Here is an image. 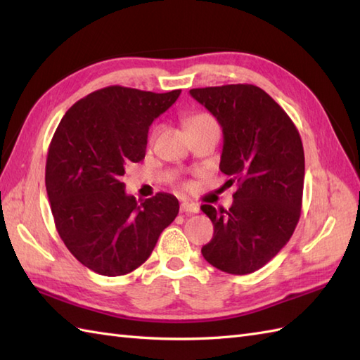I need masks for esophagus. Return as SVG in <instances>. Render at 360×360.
<instances>
[{"mask_svg":"<svg viewBox=\"0 0 360 360\" xmlns=\"http://www.w3.org/2000/svg\"><path fill=\"white\" fill-rule=\"evenodd\" d=\"M181 212L182 213H198L200 212V205L192 202H181Z\"/></svg>","mask_w":360,"mask_h":360,"instance_id":"1","label":"esophagus"}]
</instances>
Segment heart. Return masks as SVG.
Wrapping results in <instances>:
<instances>
[{
  "mask_svg": "<svg viewBox=\"0 0 360 360\" xmlns=\"http://www.w3.org/2000/svg\"><path fill=\"white\" fill-rule=\"evenodd\" d=\"M210 122H215V119H213L210 114H205V112H201V114H196V116H192L188 119L187 122V128L188 127H195V125H202V124H210Z\"/></svg>",
  "mask_w": 360,
  "mask_h": 360,
  "instance_id": "1",
  "label": "heart"
}]
</instances>
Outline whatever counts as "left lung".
<instances>
[{"label": "left lung", "mask_w": 360, "mask_h": 360, "mask_svg": "<svg viewBox=\"0 0 360 360\" xmlns=\"http://www.w3.org/2000/svg\"><path fill=\"white\" fill-rule=\"evenodd\" d=\"M223 127L219 170L236 182L232 207L201 210L213 223L202 257L246 275L278 254L300 219L304 153L294 122L262 88L248 83L190 89Z\"/></svg>", "instance_id": "obj_1"}]
</instances>
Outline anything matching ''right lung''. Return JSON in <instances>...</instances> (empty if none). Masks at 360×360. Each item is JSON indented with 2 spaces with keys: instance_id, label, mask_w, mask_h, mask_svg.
<instances>
[{
  "instance_id": "right-lung-1",
  "label": "right lung",
  "mask_w": 360,
  "mask_h": 360,
  "mask_svg": "<svg viewBox=\"0 0 360 360\" xmlns=\"http://www.w3.org/2000/svg\"><path fill=\"white\" fill-rule=\"evenodd\" d=\"M179 94L106 86L60 120L46 159V192L60 238L88 269L106 277L137 269L178 215L173 195L137 204L120 176L145 158L150 125Z\"/></svg>"
}]
</instances>
